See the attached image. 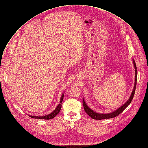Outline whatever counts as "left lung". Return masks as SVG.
Listing matches in <instances>:
<instances>
[{
  "instance_id": "1",
  "label": "left lung",
  "mask_w": 148,
  "mask_h": 148,
  "mask_svg": "<svg viewBox=\"0 0 148 148\" xmlns=\"http://www.w3.org/2000/svg\"><path fill=\"white\" fill-rule=\"evenodd\" d=\"M133 61L134 66V68H135V83H134V86L133 90V91H132V93H131V94L129 99H128L127 101L125 104H124L123 106L120 107L119 108H118L117 110H116L115 111H114L113 112H111V113H105V114L104 113H96L94 110H92V109H90V108L88 106L86 103H85L84 99H83V105L84 111L86 112V113L89 116H90V117L92 119H96V120H101V119H110V118H114V117H116V116H117L119 114H120L131 103V102L132 101V99H133V98L134 97V94H135L136 84H137V70L136 62H135L134 59H133Z\"/></svg>"
}]
</instances>
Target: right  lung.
Here are the masks:
<instances>
[{
  "label": "right lung",
  "instance_id": "1",
  "mask_svg": "<svg viewBox=\"0 0 148 148\" xmlns=\"http://www.w3.org/2000/svg\"><path fill=\"white\" fill-rule=\"evenodd\" d=\"M64 94H62L60 99V104H59V105L56 107V108H55V110L54 111H53L51 113L47 114V115H45V116H32V115H29V116L31 118H34V119H51L53 118H54L55 116L59 113L60 109H61V107H62V101H63L64 99Z\"/></svg>",
  "mask_w": 148,
  "mask_h": 148
}]
</instances>
